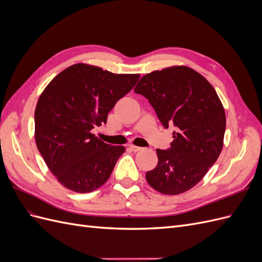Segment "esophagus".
I'll return each instance as SVG.
<instances>
[{"label":"esophagus","instance_id":"34e87169","mask_svg":"<svg viewBox=\"0 0 262 262\" xmlns=\"http://www.w3.org/2000/svg\"><path fill=\"white\" fill-rule=\"evenodd\" d=\"M129 148L132 150V152H139V150L142 149V147L140 146H136V145H130Z\"/></svg>","mask_w":262,"mask_h":262}]
</instances>
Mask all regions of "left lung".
Listing matches in <instances>:
<instances>
[{"label": "left lung", "mask_w": 262, "mask_h": 262, "mask_svg": "<svg viewBox=\"0 0 262 262\" xmlns=\"http://www.w3.org/2000/svg\"><path fill=\"white\" fill-rule=\"evenodd\" d=\"M155 110L165 129L175 126L168 149H156L158 164L146 172L148 185L179 194L199 182L219 158L226 126L223 105L213 86L187 67L144 75L134 89Z\"/></svg>", "instance_id": "obj_1"}]
</instances>
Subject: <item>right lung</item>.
<instances>
[{"instance_id":"1","label":"right lung","mask_w":262,"mask_h":262,"mask_svg":"<svg viewBox=\"0 0 262 262\" xmlns=\"http://www.w3.org/2000/svg\"><path fill=\"white\" fill-rule=\"evenodd\" d=\"M139 78L78 63L46 87L35 110V139L61 185L86 193L109 179L124 147L105 143L92 129L106 124L108 113Z\"/></svg>"}]
</instances>
